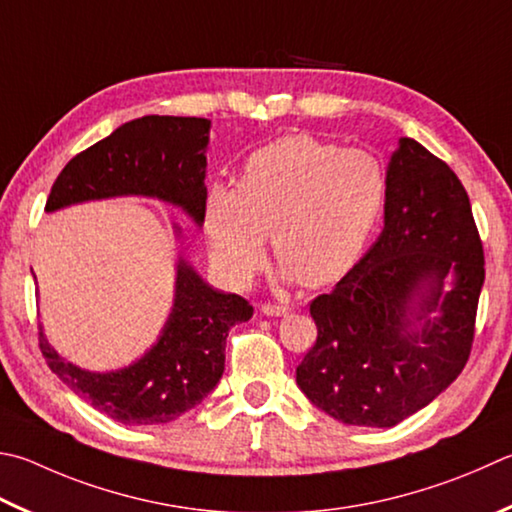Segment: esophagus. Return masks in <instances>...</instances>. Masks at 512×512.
Here are the masks:
<instances>
[{"label":"esophagus","mask_w":512,"mask_h":512,"mask_svg":"<svg viewBox=\"0 0 512 512\" xmlns=\"http://www.w3.org/2000/svg\"><path fill=\"white\" fill-rule=\"evenodd\" d=\"M259 311H262L264 315H284L288 311V306L275 304V302H264L262 306H259Z\"/></svg>","instance_id":"esophagus-1"}]
</instances>
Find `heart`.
I'll return each mask as SVG.
<instances>
[{"label": "heart", "mask_w": 512, "mask_h": 512, "mask_svg": "<svg viewBox=\"0 0 512 512\" xmlns=\"http://www.w3.org/2000/svg\"><path fill=\"white\" fill-rule=\"evenodd\" d=\"M389 199L376 154L345 150L309 134L277 138L248 156L237 188L217 183L206 199L212 264L244 288L266 262V235L277 262L306 286L345 275L365 255Z\"/></svg>", "instance_id": "heart-1"}]
</instances>
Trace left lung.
Segmentation results:
<instances>
[{"label":"left lung","mask_w":512,"mask_h":512,"mask_svg":"<svg viewBox=\"0 0 512 512\" xmlns=\"http://www.w3.org/2000/svg\"><path fill=\"white\" fill-rule=\"evenodd\" d=\"M387 179L385 228L336 288L311 302L318 338L295 369L315 407L365 427L401 423L461 374L486 277L468 192L448 163L401 138Z\"/></svg>","instance_id":"8db88e82"}]
</instances>
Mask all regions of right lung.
Here are the masks:
<instances>
[{
	"label": "right lung",
	"instance_id": "right-lung-1",
	"mask_svg": "<svg viewBox=\"0 0 512 512\" xmlns=\"http://www.w3.org/2000/svg\"><path fill=\"white\" fill-rule=\"evenodd\" d=\"M208 118L143 116L118 127L73 156L55 179L46 210L69 203L145 194L206 217ZM253 304L235 293L212 291L181 259L176 300L159 342L132 367L91 374L64 362L44 340L40 351L80 398L125 425H159L179 418L206 398L224 374L228 331L250 320Z\"/></svg>",
	"mask_w": 512,
	"mask_h": 512
}]
</instances>
